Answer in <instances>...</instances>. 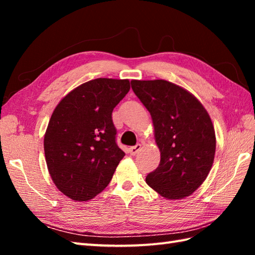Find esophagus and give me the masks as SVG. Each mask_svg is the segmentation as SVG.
I'll use <instances>...</instances> for the list:
<instances>
[{
  "label": "esophagus",
  "instance_id": "obj_1",
  "mask_svg": "<svg viewBox=\"0 0 255 255\" xmlns=\"http://www.w3.org/2000/svg\"><path fill=\"white\" fill-rule=\"evenodd\" d=\"M140 149H141V144L137 143L136 145H133V147L129 148V152H130L131 155H134V154H136V153L138 152V151H139Z\"/></svg>",
  "mask_w": 255,
  "mask_h": 255
}]
</instances>
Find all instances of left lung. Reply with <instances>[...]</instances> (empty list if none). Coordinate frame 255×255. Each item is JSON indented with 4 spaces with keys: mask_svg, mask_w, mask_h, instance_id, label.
Returning <instances> with one entry per match:
<instances>
[{
    "mask_svg": "<svg viewBox=\"0 0 255 255\" xmlns=\"http://www.w3.org/2000/svg\"><path fill=\"white\" fill-rule=\"evenodd\" d=\"M149 111L161 160L145 177L167 199H182L202 185L213 166L216 136L207 111L185 89L165 80L131 81Z\"/></svg>",
    "mask_w": 255,
    "mask_h": 255,
    "instance_id": "1",
    "label": "left lung"
}]
</instances>
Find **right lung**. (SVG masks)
<instances>
[{"label":"right lung","instance_id":"1","mask_svg":"<svg viewBox=\"0 0 255 255\" xmlns=\"http://www.w3.org/2000/svg\"><path fill=\"white\" fill-rule=\"evenodd\" d=\"M130 90L129 80L100 78L59 102L44 138L47 167L59 191L86 202L110 184L125 152L112 113Z\"/></svg>","mask_w":255,"mask_h":255}]
</instances>
